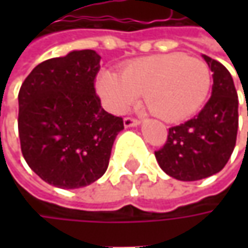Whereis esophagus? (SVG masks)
<instances>
[{
    "label": "esophagus",
    "mask_w": 248,
    "mask_h": 248,
    "mask_svg": "<svg viewBox=\"0 0 248 248\" xmlns=\"http://www.w3.org/2000/svg\"><path fill=\"white\" fill-rule=\"evenodd\" d=\"M140 124V120L134 119V117H125L124 119V127L129 128V127H137Z\"/></svg>",
    "instance_id": "34e87169"
}]
</instances>
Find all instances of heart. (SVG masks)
Returning <instances> with one entry per match:
<instances>
[{
  "label": "heart",
  "mask_w": 248,
  "mask_h": 248,
  "mask_svg": "<svg viewBox=\"0 0 248 248\" xmlns=\"http://www.w3.org/2000/svg\"><path fill=\"white\" fill-rule=\"evenodd\" d=\"M211 82V70L204 61L172 52L135 59L123 67L120 76L105 70L98 76L96 90L113 113H124L143 93L155 116L178 123L204 106Z\"/></svg>",
  "instance_id": "1"
}]
</instances>
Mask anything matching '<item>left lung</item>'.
Instances as JSON below:
<instances>
[{"label": "left lung", "mask_w": 248, "mask_h": 248, "mask_svg": "<svg viewBox=\"0 0 248 248\" xmlns=\"http://www.w3.org/2000/svg\"><path fill=\"white\" fill-rule=\"evenodd\" d=\"M213 72V92L195 119L168 129L166 145L155 152L158 166L178 181H199L219 172L233 152L239 99L224 64L203 55Z\"/></svg>", "instance_id": "left-lung-1"}]
</instances>
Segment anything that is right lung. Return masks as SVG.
Masks as SVG:
<instances>
[{
	"label": "right lung",
	"mask_w": 248,
	"mask_h": 248,
	"mask_svg": "<svg viewBox=\"0 0 248 248\" xmlns=\"http://www.w3.org/2000/svg\"><path fill=\"white\" fill-rule=\"evenodd\" d=\"M100 56L73 51L35 66L19 91V138L29 167L49 185L77 189L108 170L124 123L95 93Z\"/></svg>",
	"instance_id": "1"
}]
</instances>
